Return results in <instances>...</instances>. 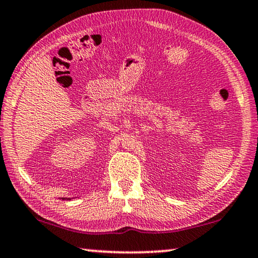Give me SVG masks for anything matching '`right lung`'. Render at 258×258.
<instances>
[{
    "label": "right lung",
    "mask_w": 258,
    "mask_h": 258,
    "mask_svg": "<svg viewBox=\"0 0 258 258\" xmlns=\"http://www.w3.org/2000/svg\"><path fill=\"white\" fill-rule=\"evenodd\" d=\"M70 200H71V199H70Z\"/></svg>",
    "instance_id": "right-lung-1"
}]
</instances>
